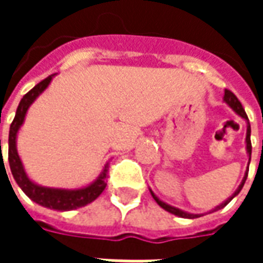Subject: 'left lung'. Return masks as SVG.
Here are the masks:
<instances>
[{"instance_id": "1", "label": "left lung", "mask_w": 263, "mask_h": 263, "mask_svg": "<svg viewBox=\"0 0 263 263\" xmlns=\"http://www.w3.org/2000/svg\"><path fill=\"white\" fill-rule=\"evenodd\" d=\"M224 101H226V103L228 104V105H230V107H231V108L234 109L238 115H241L243 120H247V122H248V125H247V152H248L249 162H251V152H252V145H251V125H249V120H248V117H247V112H245V109L242 108V104L239 103V100L235 97V94H234L232 91H230V90H226V94H224ZM247 176H248V171H247V173H245V177L242 179V182H241V184H239V187L237 189V192L232 194L231 197L228 198V200H226L224 203L220 204V205H217L214 210H211L210 213L217 211V210L224 209L227 204L230 203L232 198L235 197V196L241 192V189L243 187V183H245V180H247ZM151 194H152V197L155 198V201L159 204L162 209L166 210V211H169V213H172V214L177 215V217H183V218H197V217H201L200 214H190V213H186V211H182V210L176 209V207H172V205H169V204L163 203L162 200H159V198L155 196V193L152 192V190H151Z\"/></svg>"}]
</instances>
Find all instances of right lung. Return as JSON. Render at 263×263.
<instances>
[{
  "label": "right lung",
  "instance_id": "add662e5",
  "mask_svg": "<svg viewBox=\"0 0 263 263\" xmlns=\"http://www.w3.org/2000/svg\"><path fill=\"white\" fill-rule=\"evenodd\" d=\"M53 74L46 77L45 80L37 83L36 86L32 90L26 92L25 96L21 100L20 105L16 108V114L9 128V138H8V162L12 176L15 182L18 183V186L22 189V192L31 198L32 201H35L39 205L48 207V209L58 210V211H69V210L84 207L88 203L94 201L96 198L103 193L104 189L107 186L105 179H107V172H108V165L101 172V175L98 176L96 182L88 184L87 187L76 189V190H66V189H52L37 186L35 183L29 180V177L26 176L24 166L20 159V155L16 152V134L20 131L22 122L25 120L26 111L29 108L36 97L41 92L49 86V83L52 81ZM0 149H1V139H0Z\"/></svg>",
  "mask_w": 263,
  "mask_h": 263
}]
</instances>
